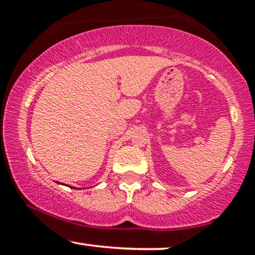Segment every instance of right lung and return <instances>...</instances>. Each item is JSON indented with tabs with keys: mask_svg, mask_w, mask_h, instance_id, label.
Segmentation results:
<instances>
[{
	"mask_svg": "<svg viewBox=\"0 0 255 255\" xmlns=\"http://www.w3.org/2000/svg\"><path fill=\"white\" fill-rule=\"evenodd\" d=\"M72 188H74V187H72Z\"/></svg>",
	"mask_w": 255,
	"mask_h": 255,
	"instance_id": "1",
	"label": "right lung"
}]
</instances>
